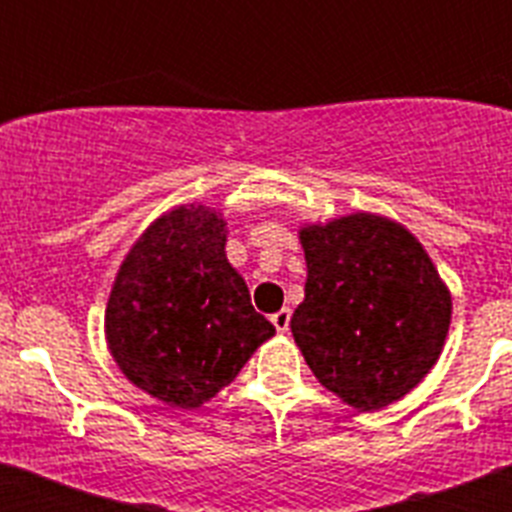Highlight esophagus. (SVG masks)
<instances>
[{"instance_id":"obj_1","label":"esophagus","mask_w":512,"mask_h":512,"mask_svg":"<svg viewBox=\"0 0 512 512\" xmlns=\"http://www.w3.org/2000/svg\"><path fill=\"white\" fill-rule=\"evenodd\" d=\"M289 320H292V310H289V307H282V310L271 315V323H274L277 333H287Z\"/></svg>"}]
</instances>
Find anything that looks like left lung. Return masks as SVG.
<instances>
[{
  "mask_svg": "<svg viewBox=\"0 0 512 512\" xmlns=\"http://www.w3.org/2000/svg\"><path fill=\"white\" fill-rule=\"evenodd\" d=\"M305 300L292 336L325 390L359 413L408 395L449 336L451 292L405 225L351 212L300 228Z\"/></svg>",
  "mask_w": 512,
  "mask_h": 512,
  "instance_id": "left-lung-1",
  "label": "left lung"
}]
</instances>
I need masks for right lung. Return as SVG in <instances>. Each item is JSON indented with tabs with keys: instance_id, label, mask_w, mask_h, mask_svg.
I'll return each mask as SVG.
<instances>
[{
	"instance_id": "1",
	"label": "right lung",
	"mask_w": 512,
	"mask_h": 512,
	"mask_svg": "<svg viewBox=\"0 0 512 512\" xmlns=\"http://www.w3.org/2000/svg\"><path fill=\"white\" fill-rule=\"evenodd\" d=\"M225 225L205 205L156 217L117 269L104 310L117 369L171 408H202L277 333L225 256Z\"/></svg>"
}]
</instances>
